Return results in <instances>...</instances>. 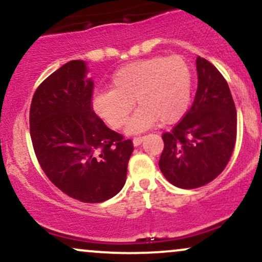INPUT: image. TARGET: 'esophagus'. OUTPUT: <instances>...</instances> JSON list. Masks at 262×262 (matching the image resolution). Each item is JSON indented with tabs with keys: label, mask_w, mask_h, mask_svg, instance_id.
Returning a JSON list of instances; mask_svg holds the SVG:
<instances>
[{
	"label": "esophagus",
	"mask_w": 262,
	"mask_h": 262,
	"mask_svg": "<svg viewBox=\"0 0 262 262\" xmlns=\"http://www.w3.org/2000/svg\"><path fill=\"white\" fill-rule=\"evenodd\" d=\"M143 140H144V137H137V138H134L133 139V145L134 146H139L141 143H143Z\"/></svg>",
	"instance_id": "esophagus-1"
}]
</instances>
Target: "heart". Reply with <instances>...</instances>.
<instances>
[{
  "instance_id": "heart-1",
  "label": "heart",
  "mask_w": 262,
  "mask_h": 262,
  "mask_svg": "<svg viewBox=\"0 0 262 262\" xmlns=\"http://www.w3.org/2000/svg\"><path fill=\"white\" fill-rule=\"evenodd\" d=\"M112 90L100 91L92 98V108L113 129L127 122L130 134L146 130L160 121L173 124L187 112L192 93V71L181 56H151L118 69L111 81Z\"/></svg>"
}]
</instances>
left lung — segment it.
Listing matches in <instances>:
<instances>
[{"mask_svg": "<svg viewBox=\"0 0 262 262\" xmlns=\"http://www.w3.org/2000/svg\"><path fill=\"white\" fill-rule=\"evenodd\" d=\"M196 68L193 104L170 133L162 134L159 161L167 181L185 189L213 181L227 166L236 140V110L227 81L201 56Z\"/></svg>", "mask_w": 262, "mask_h": 262, "instance_id": "obj_1", "label": "left lung"}]
</instances>
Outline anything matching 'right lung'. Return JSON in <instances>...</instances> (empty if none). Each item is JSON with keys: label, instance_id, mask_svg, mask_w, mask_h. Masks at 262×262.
I'll return each instance as SVG.
<instances>
[{"label": "right lung", "instance_id": "1", "mask_svg": "<svg viewBox=\"0 0 262 262\" xmlns=\"http://www.w3.org/2000/svg\"><path fill=\"white\" fill-rule=\"evenodd\" d=\"M87 73L86 61L71 60L48 76L33 96L29 125L48 179L75 200L100 203L123 188L134 146L93 112Z\"/></svg>", "mask_w": 262, "mask_h": 262}]
</instances>
